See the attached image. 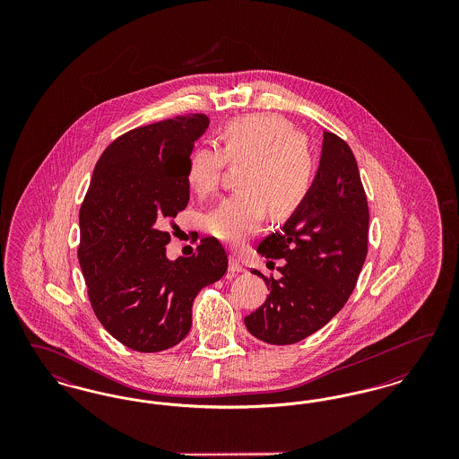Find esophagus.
<instances>
[{
  "label": "esophagus",
  "mask_w": 459,
  "mask_h": 459,
  "mask_svg": "<svg viewBox=\"0 0 459 459\" xmlns=\"http://www.w3.org/2000/svg\"><path fill=\"white\" fill-rule=\"evenodd\" d=\"M229 272H232V273H239V272H244V266H242V263L236 258V256H230L229 258Z\"/></svg>",
  "instance_id": "34e87169"
}]
</instances>
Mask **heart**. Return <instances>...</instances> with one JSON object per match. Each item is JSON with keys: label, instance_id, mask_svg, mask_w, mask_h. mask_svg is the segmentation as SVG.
Returning a JSON list of instances; mask_svg holds the SVG:
<instances>
[{"label": "heart", "instance_id": "b5f03b06", "mask_svg": "<svg viewBox=\"0 0 459 459\" xmlns=\"http://www.w3.org/2000/svg\"><path fill=\"white\" fill-rule=\"evenodd\" d=\"M223 148L199 146L189 158L187 182L206 196L220 186L227 165L244 163L238 191L221 199L204 217L215 239L240 244L260 230L266 210L273 217L294 213L309 195L316 161L307 141L279 115L256 113L229 122L221 131Z\"/></svg>", "mask_w": 459, "mask_h": 459}]
</instances>
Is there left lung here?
I'll list each match as a JSON object with an SVG mask.
<instances>
[{"label": "left lung", "instance_id": "obj_1", "mask_svg": "<svg viewBox=\"0 0 459 459\" xmlns=\"http://www.w3.org/2000/svg\"><path fill=\"white\" fill-rule=\"evenodd\" d=\"M368 201L348 143L324 132L320 167L305 203L256 251L285 260L246 328L263 342L296 344L327 325L350 299L368 251Z\"/></svg>", "mask_w": 459, "mask_h": 459}]
</instances>
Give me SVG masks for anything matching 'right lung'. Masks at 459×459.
<instances>
[{
    "instance_id": "right-lung-1",
    "label": "right lung",
    "mask_w": 459,
    "mask_h": 459,
    "mask_svg": "<svg viewBox=\"0 0 459 459\" xmlns=\"http://www.w3.org/2000/svg\"><path fill=\"white\" fill-rule=\"evenodd\" d=\"M208 124L204 113H187L122 134L100 156L81 204L77 256L89 301L101 325L139 352L178 344L197 292L227 272L215 238L189 258L165 255L163 227L189 203V156Z\"/></svg>"
}]
</instances>
